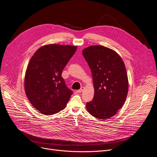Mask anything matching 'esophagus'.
<instances>
[{
	"label": "esophagus",
	"instance_id": "34e87169",
	"mask_svg": "<svg viewBox=\"0 0 157 157\" xmlns=\"http://www.w3.org/2000/svg\"><path fill=\"white\" fill-rule=\"evenodd\" d=\"M84 87H82V88H81L79 90H77V92L78 93H82L83 91V90H84Z\"/></svg>",
	"mask_w": 157,
	"mask_h": 157
}]
</instances>
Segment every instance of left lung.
Instances as JSON below:
<instances>
[{
    "mask_svg": "<svg viewBox=\"0 0 157 157\" xmlns=\"http://www.w3.org/2000/svg\"><path fill=\"white\" fill-rule=\"evenodd\" d=\"M82 53L91 71L94 89L93 100L86 108L95 118L109 119L122 108L128 94L124 62L114 50L102 45H91Z\"/></svg>",
    "mask_w": 157,
    "mask_h": 157,
    "instance_id": "obj_1",
    "label": "left lung"
}]
</instances>
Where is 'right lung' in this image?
<instances>
[{
  "label": "right lung",
  "mask_w": 157,
  "mask_h": 157,
  "mask_svg": "<svg viewBox=\"0 0 157 157\" xmlns=\"http://www.w3.org/2000/svg\"><path fill=\"white\" fill-rule=\"evenodd\" d=\"M76 49L70 45H45L30 60L25 72V90L30 102L41 113H57L67 105L72 91L61 74Z\"/></svg>",
  "instance_id": "right-lung-1"
}]
</instances>
